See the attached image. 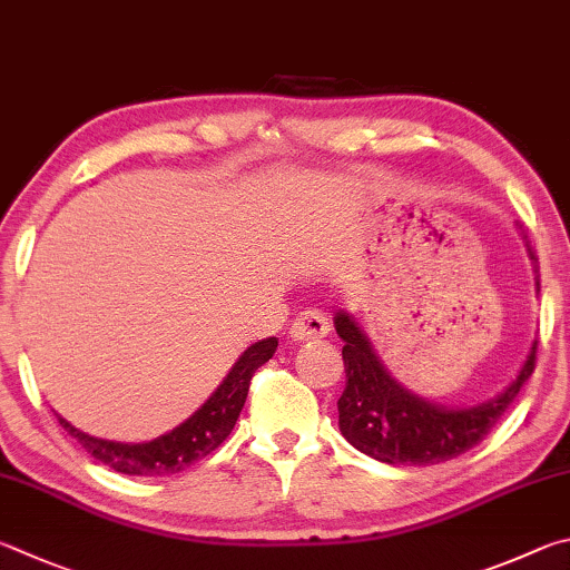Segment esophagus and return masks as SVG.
Wrapping results in <instances>:
<instances>
[{"label":"esophagus","instance_id":"1","mask_svg":"<svg viewBox=\"0 0 570 570\" xmlns=\"http://www.w3.org/2000/svg\"><path fill=\"white\" fill-rule=\"evenodd\" d=\"M331 333V323L321 311H303L295 317L291 325V337L293 341H317V337H325Z\"/></svg>","mask_w":570,"mask_h":570}]
</instances>
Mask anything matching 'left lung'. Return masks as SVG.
Masks as SVG:
<instances>
[{"label":"left lung","instance_id":"8db88e82","mask_svg":"<svg viewBox=\"0 0 570 570\" xmlns=\"http://www.w3.org/2000/svg\"><path fill=\"white\" fill-rule=\"evenodd\" d=\"M518 229L523 233V227ZM523 239L528 255L535 259L525 233ZM335 331L345 343L343 361L347 377L337 401L341 433L361 453L391 465H435L471 451L501 421L535 367L538 341L531 345L515 381L505 385L503 393L471 407H443L405 391L385 371L367 335L345 311L335 315Z\"/></svg>","mask_w":570,"mask_h":570}]
</instances>
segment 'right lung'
Here are the masks:
<instances>
[{
	"mask_svg": "<svg viewBox=\"0 0 570 570\" xmlns=\"http://www.w3.org/2000/svg\"><path fill=\"white\" fill-rule=\"evenodd\" d=\"M277 351L275 337H265L237 357V363L229 367V373L217 391L197 407V411L179 423L173 431L155 438L147 443H115L92 438L75 425H69L65 417H59V425L77 438V443L85 451L97 458L99 463L115 468L125 475H173L185 471L187 465L197 463L215 451L233 431L239 411H243L245 397L249 391V381L259 365H265Z\"/></svg>",
	"mask_w": 570,
	"mask_h": 570,
	"instance_id": "obj_1",
	"label": "right lung"
}]
</instances>
